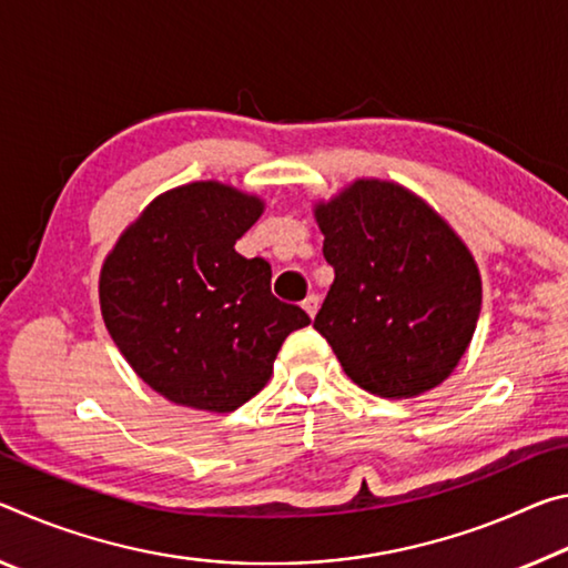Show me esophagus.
<instances>
[{
    "label": "esophagus",
    "instance_id": "esophagus-1",
    "mask_svg": "<svg viewBox=\"0 0 568 568\" xmlns=\"http://www.w3.org/2000/svg\"><path fill=\"white\" fill-rule=\"evenodd\" d=\"M302 306H304V312L310 314V317H314V314H317V310H320V296H317V294H310V296H306V300L302 302Z\"/></svg>",
    "mask_w": 568,
    "mask_h": 568
}]
</instances>
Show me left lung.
I'll return each instance as SVG.
<instances>
[{"label": "left lung", "mask_w": 568, "mask_h": 568, "mask_svg": "<svg viewBox=\"0 0 568 568\" xmlns=\"http://www.w3.org/2000/svg\"><path fill=\"white\" fill-rule=\"evenodd\" d=\"M334 282L314 317L347 377L379 397L438 387L466 355L480 314L468 246L423 199L362 179L320 203Z\"/></svg>", "instance_id": "1"}]
</instances>
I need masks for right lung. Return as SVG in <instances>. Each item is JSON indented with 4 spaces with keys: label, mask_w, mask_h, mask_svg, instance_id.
I'll return each instance as SVG.
<instances>
[{
    "label": "right lung",
    "mask_w": 568,
    "mask_h": 568,
    "mask_svg": "<svg viewBox=\"0 0 568 568\" xmlns=\"http://www.w3.org/2000/svg\"><path fill=\"white\" fill-rule=\"evenodd\" d=\"M262 211V199L231 185H181L130 223L102 264L110 337L175 405L236 410L268 383L282 342L310 324L272 294L266 258L234 248Z\"/></svg>",
    "instance_id": "1"
}]
</instances>
